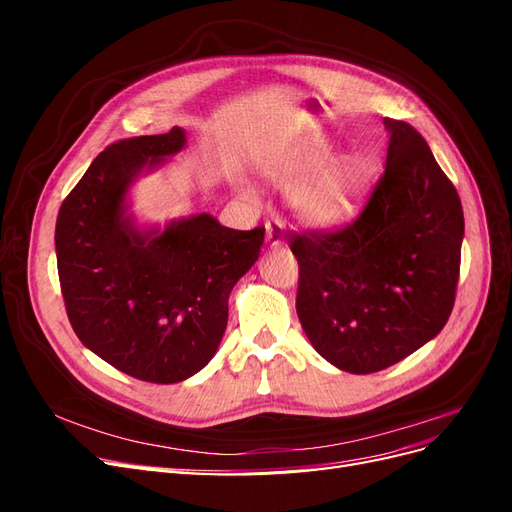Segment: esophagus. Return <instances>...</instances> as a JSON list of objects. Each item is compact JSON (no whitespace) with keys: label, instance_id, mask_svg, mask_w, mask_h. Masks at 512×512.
Returning a JSON list of instances; mask_svg holds the SVG:
<instances>
[{"label":"esophagus","instance_id":"esophagus-1","mask_svg":"<svg viewBox=\"0 0 512 512\" xmlns=\"http://www.w3.org/2000/svg\"><path fill=\"white\" fill-rule=\"evenodd\" d=\"M267 241L271 247H280L284 243V222L282 220H267Z\"/></svg>","mask_w":512,"mask_h":512}]
</instances>
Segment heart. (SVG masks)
Listing matches in <instances>:
<instances>
[{
  "instance_id": "heart-1",
  "label": "heart",
  "mask_w": 512,
  "mask_h": 512,
  "mask_svg": "<svg viewBox=\"0 0 512 512\" xmlns=\"http://www.w3.org/2000/svg\"><path fill=\"white\" fill-rule=\"evenodd\" d=\"M333 156L320 147H297L260 164L262 175L290 190L292 207L318 228H335L352 220L367 192V170L346 160L331 166ZM254 196V190H247Z\"/></svg>"
}]
</instances>
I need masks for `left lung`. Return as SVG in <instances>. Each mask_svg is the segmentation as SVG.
<instances>
[{"mask_svg": "<svg viewBox=\"0 0 512 512\" xmlns=\"http://www.w3.org/2000/svg\"><path fill=\"white\" fill-rule=\"evenodd\" d=\"M386 166L344 226L292 232L297 314L320 356L350 374L386 369L451 316L463 209L455 185L410 123L384 119Z\"/></svg>", "mask_w": 512, "mask_h": 512, "instance_id": "obj_1", "label": "left lung"}]
</instances>
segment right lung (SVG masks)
<instances>
[{
	"mask_svg": "<svg viewBox=\"0 0 512 512\" xmlns=\"http://www.w3.org/2000/svg\"><path fill=\"white\" fill-rule=\"evenodd\" d=\"M185 134L123 138L91 162L59 207L55 250L68 320L123 374L175 384L203 369L228 322V294L258 260L265 228L232 230L209 213L141 232L123 218L134 175L173 156Z\"/></svg>",
	"mask_w": 512,
	"mask_h": 512,
	"instance_id": "add662e5",
	"label": "right lung"
}]
</instances>
